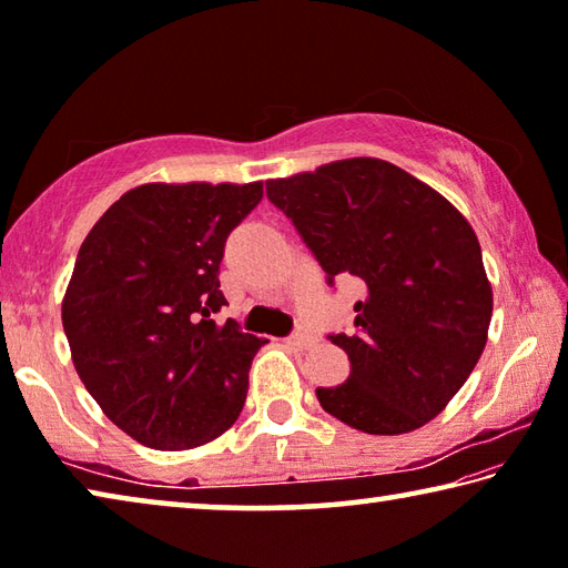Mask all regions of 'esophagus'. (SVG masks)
Returning <instances> with one entry per match:
<instances>
[{
	"label": "esophagus",
	"instance_id": "esophagus-1",
	"mask_svg": "<svg viewBox=\"0 0 568 568\" xmlns=\"http://www.w3.org/2000/svg\"><path fill=\"white\" fill-rule=\"evenodd\" d=\"M287 343H291L293 348H311L313 335L307 333V331H303V328H297V331H293L291 335H287Z\"/></svg>",
	"mask_w": 568,
	"mask_h": 568
}]
</instances>
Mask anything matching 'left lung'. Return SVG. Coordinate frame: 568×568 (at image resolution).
<instances>
[{
  "label": "left lung",
  "instance_id": "left-lung-1",
  "mask_svg": "<svg viewBox=\"0 0 568 568\" xmlns=\"http://www.w3.org/2000/svg\"><path fill=\"white\" fill-rule=\"evenodd\" d=\"M325 271L365 285L355 333H331L351 376L318 388L323 410L373 436L436 418L484 353L494 295L468 220L426 182L376 158L265 182Z\"/></svg>",
  "mask_w": 568,
  "mask_h": 568
}]
</instances>
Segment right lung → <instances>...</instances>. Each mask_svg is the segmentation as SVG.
I'll return each mask as SVG.
<instances>
[{
	"mask_svg": "<svg viewBox=\"0 0 568 568\" xmlns=\"http://www.w3.org/2000/svg\"><path fill=\"white\" fill-rule=\"evenodd\" d=\"M263 200L250 185H140L77 253L62 325L84 388L114 426L158 450L203 446L233 426L263 338L217 325L225 240Z\"/></svg>",
	"mask_w": 568,
	"mask_h": 568,
	"instance_id": "obj_1",
	"label": "right lung"
}]
</instances>
